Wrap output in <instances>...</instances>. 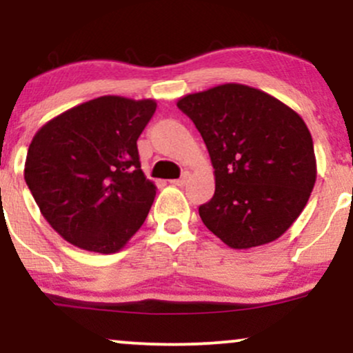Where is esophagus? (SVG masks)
<instances>
[{"mask_svg": "<svg viewBox=\"0 0 353 353\" xmlns=\"http://www.w3.org/2000/svg\"><path fill=\"white\" fill-rule=\"evenodd\" d=\"M189 177H190V172H189V171H184V172H182V176L179 177V179H174V181H171V182H172V184L181 185V188H182V185L188 184Z\"/></svg>", "mask_w": 353, "mask_h": 353, "instance_id": "esophagus-1", "label": "esophagus"}]
</instances>
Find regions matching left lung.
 <instances>
[{
	"label": "left lung",
	"mask_w": 353,
	"mask_h": 353,
	"mask_svg": "<svg viewBox=\"0 0 353 353\" xmlns=\"http://www.w3.org/2000/svg\"><path fill=\"white\" fill-rule=\"evenodd\" d=\"M201 132L216 192L199 208L232 249L275 241L301 216L317 177L314 143L292 108L245 84L228 83L177 101Z\"/></svg>",
	"instance_id": "1"
}]
</instances>
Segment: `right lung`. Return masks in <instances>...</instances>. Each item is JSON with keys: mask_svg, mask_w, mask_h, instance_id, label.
I'll return each instance as SVG.
<instances>
[{"mask_svg": "<svg viewBox=\"0 0 353 353\" xmlns=\"http://www.w3.org/2000/svg\"><path fill=\"white\" fill-rule=\"evenodd\" d=\"M154 99L101 96L52 117L28 149L24 181L43 217L64 241L114 254L144 224L156 197L137 137Z\"/></svg>", "mask_w": 353, "mask_h": 353, "instance_id": "add662e5", "label": "right lung"}]
</instances>
